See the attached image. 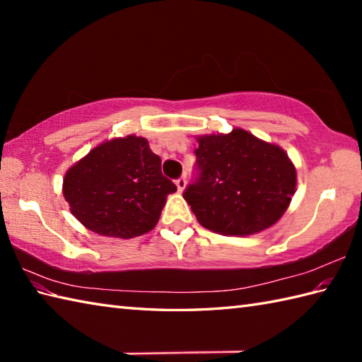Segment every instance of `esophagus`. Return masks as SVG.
Masks as SVG:
<instances>
[{
  "label": "esophagus",
  "mask_w": 362,
  "mask_h": 362,
  "mask_svg": "<svg viewBox=\"0 0 362 362\" xmlns=\"http://www.w3.org/2000/svg\"><path fill=\"white\" fill-rule=\"evenodd\" d=\"M175 185H177V189H179L180 193H182V191L185 189V187H187V179H185V177H180V179H177L175 180Z\"/></svg>",
  "instance_id": "esophagus-1"
}]
</instances>
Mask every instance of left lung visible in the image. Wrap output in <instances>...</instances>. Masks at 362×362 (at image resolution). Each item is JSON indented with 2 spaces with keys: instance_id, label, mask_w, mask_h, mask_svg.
<instances>
[{
  "instance_id": "left-lung-1",
  "label": "left lung",
  "mask_w": 362,
  "mask_h": 362,
  "mask_svg": "<svg viewBox=\"0 0 362 362\" xmlns=\"http://www.w3.org/2000/svg\"><path fill=\"white\" fill-rule=\"evenodd\" d=\"M199 177L185 189L199 224L226 236L272 227L296 193L297 171L280 146L244 129L197 136Z\"/></svg>"
}]
</instances>
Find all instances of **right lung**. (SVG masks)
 <instances>
[{
	"label": "right lung",
	"mask_w": 362,
	"mask_h": 362,
	"mask_svg": "<svg viewBox=\"0 0 362 362\" xmlns=\"http://www.w3.org/2000/svg\"><path fill=\"white\" fill-rule=\"evenodd\" d=\"M64 197L83 227L103 236L130 238L157 226L177 187L161 174V158L143 136L107 140L68 169Z\"/></svg>",
	"instance_id": "add662e5"
}]
</instances>
